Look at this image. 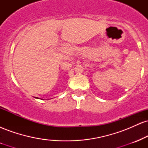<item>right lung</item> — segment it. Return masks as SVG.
Returning a JSON list of instances; mask_svg holds the SVG:
<instances>
[{"mask_svg":"<svg viewBox=\"0 0 148 148\" xmlns=\"http://www.w3.org/2000/svg\"><path fill=\"white\" fill-rule=\"evenodd\" d=\"M35 98H37V99H39V98H38V97H35Z\"/></svg>","mask_w":148,"mask_h":148,"instance_id":"add662e5","label":"right lung"}]
</instances>
